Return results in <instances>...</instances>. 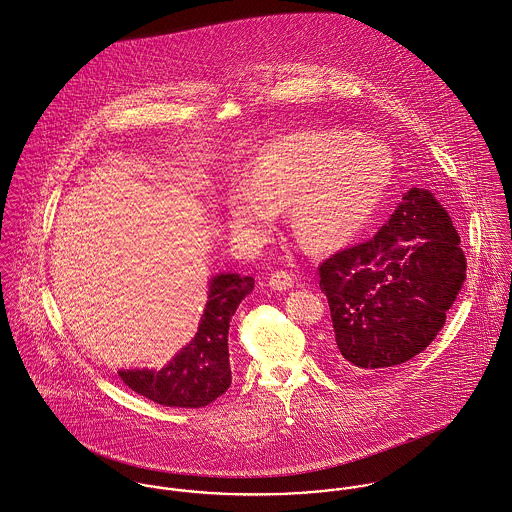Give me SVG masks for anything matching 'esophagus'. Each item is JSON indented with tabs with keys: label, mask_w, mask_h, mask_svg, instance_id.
I'll return each mask as SVG.
<instances>
[{
	"label": "esophagus",
	"mask_w": 512,
	"mask_h": 512,
	"mask_svg": "<svg viewBox=\"0 0 512 512\" xmlns=\"http://www.w3.org/2000/svg\"><path fill=\"white\" fill-rule=\"evenodd\" d=\"M268 284H270V288H274V290L286 292V290H290L293 286L292 274L286 272V270H276V272L270 276Z\"/></svg>",
	"instance_id": "1"
}]
</instances>
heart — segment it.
Here are the masks:
<instances>
[{"label":"heart","instance_id":"obj_1","mask_svg":"<svg viewBox=\"0 0 512 512\" xmlns=\"http://www.w3.org/2000/svg\"><path fill=\"white\" fill-rule=\"evenodd\" d=\"M392 179V157L376 142L345 134H295L254 159L248 181L230 187L226 207L234 234L262 238L276 211L288 207L293 236L307 248L349 242L372 217Z\"/></svg>","mask_w":512,"mask_h":512}]
</instances>
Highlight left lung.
<instances>
[{
    "mask_svg": "<svg viewBox=\"0 0 512 512\" xmlns=\"http://www.w3.org/2000/svg\"><path fill=\"white\" fill-rule=\"evenodd\" d=\"M465 282V254L447 211L426 189H410L366 242L321 262L335 361L386 372L420 355L445 325Z\"/></svg>",
    "mask_w": 512,
    "mask_h": 512,
    "instance_id": "1",
    "label": "left lung"
}]
</instances>
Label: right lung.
<instances>
[{
	"instance_id": "right-lung-1",
	"label": "right lung",
	"mask_w": 512,
	"mask_h": 512,
	"mask_svg": "<svg viewBox=\"0 0 512 512\" xmlns=\"http://www.w3.org/2000/svg\"><path fill=\"white\" fill-rule=\"evenodd\" d=\"M254 280L220 274L211 280L209 301L195 339L161 370H120L134 392L171 408H203L222 396L230 382L228 327Z\"/></svg>"
}]
</instances>
